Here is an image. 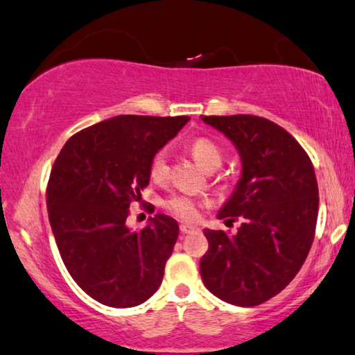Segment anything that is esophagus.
Returning a JSON list of instances; mask_svg holds the SVG:
<instances>
[{
    "instance_id": "obj_1",
    "label": "esophagus",
    "mask_w": 355,
    "mask_h": 355,
    "mask_svg": "<svg viewBox=\"0 0 355 355\" xmlns=\"http://www.w3.org/2000/svg\"><path fill=\"white\" fill-rule=\"evenodd\" d=\"M181 232L184 233V234H187V233H193V232H196L198 230V227H195V225H192V223H181Z\"/></svg>"
}]
</instances>
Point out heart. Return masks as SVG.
<instances>
[{
    "label": "heart",
    "instance_id": "1",
    "mask_svg": "<svg viewBox=\"0 0 355 355\" xmlns=\"http://www.w3.org/2000/svg\"><path fill=\"white\" fill-rule=\"evenodd\" d=\"M190 152L198 160L201 165H203L208 171H216L219 170L225 159V154H223L222 147L212 141L211 138H195L192 143H190ZM149 173L150 178L155 179V181H163V179L168 178V173H170V165H168V149L163 147V149L157 150L154 157H152L150 165H149ZM165 208L173 212L174 216L179 217V219H187L192 220L198 216V203H196L195 198L189 195H173L165 201Z\"/></svg>",
    "mask_w": 355,
    "mask_h": 355
}]
</instances>
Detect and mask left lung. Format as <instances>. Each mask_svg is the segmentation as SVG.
Returning a JSON list of instances; mask_svg holds the SVG:
<instances>
[{
  "mask_svg": "<svg viewBox=\"0 0 355 355\" xmlns=\"http://www.w3.org/2000/svg\"><path fill=\"white\" fill-rule=\"evenodd\" d=\"M241 155L243 171L219 219H241L238 233L205 230L200 261L211 293L236 306H257L288 286L314 241L319 189L314 166L298 141L259 116H201Z\"/></svg>",
  "mask_w": 355,
  "mask_h": 355,
  "instance_id": "8db88e82",
  "label": "left lung"
}]
</instances>
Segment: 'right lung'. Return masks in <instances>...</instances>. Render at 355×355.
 <instances>
[{"label":"right lung","instance_id":"1","mask_svg":"<svg viewBox=\"0 0 355 355\" xmlns=\"http://www.w3.org/2000/svg\"><path fill=\"white\" fill-rule=\"evenodd\" d=\"M190 117L117 116L71 136L47 184L49 220L71 277L111 308L144 303L160 287L179 225L165 214L130 230V203L149 185L152 157Z\"/></svg>","mask_w":355,"mask_h":355}]
</instances>
